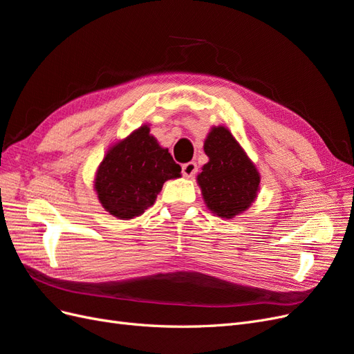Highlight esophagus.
Returning <instances> with one entry per match:
<instances>
[{"label": "esophagus", "instance_id": "1", "mask_svg": "<svg viewBox=\"0 0 354 354\" xmlns=\"http://www.w3.org/2000/svg\"><path fill=\"white\" fill-rule=\"evenodd\" d=\"M181 169H183L185 177L190 178V177H194L198 173V165L195 162H187V164H185L183 167H181Z\"/></svg>", "mask_w": 354, "mask_h": 354}]
</instances>
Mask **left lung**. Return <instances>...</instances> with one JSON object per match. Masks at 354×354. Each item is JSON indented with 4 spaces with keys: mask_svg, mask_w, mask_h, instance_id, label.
<instances>
[{
    "mask_svg": "<svg viewBox=\"0 0 354 354\" xmlns=\"http://www.w3.org/2000/svg\"><path fill=\"white\" fill-rule=\"evenodd\" d=\"M208 162L196 181L207 208L220 218H233L248 209L260 192V173L229 128L218 125L203 142Z\"/></svg>",
    "mask_w": 354,
    "mask_h": 354,
    "instance_id": "8db88e82",
    "label": "left lung"
}]
</instances>
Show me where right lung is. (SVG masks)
<instances>
[{
  "label": "right lung",
  "mask_w": 354,
  "mask_h": 354,
  "mask_svg": "<svg viewBox=\"0 0 354 354\" xmlns=\"http://www.w3.org/2000/svg\"><path fill=\"white\" fill-rule=\"evenodd\" d=\"M174 162L143 124L113 143L94 176V190L102 207L120 220H131L153 205L167 180L181 177Z\"/></svg>",
  "instance_id": "add662e5"
}]
</instances>
